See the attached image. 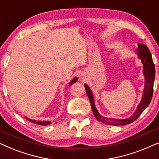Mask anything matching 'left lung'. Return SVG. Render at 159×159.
<instances>
[{
  "instance_id": "1",
  "label": "left lung",
  "mask_w": 159,
  "mask_h": 159,
  "mask_svg": "<svg viewBox=\"0 0 159 159\" xmlns=\"http://www.w3.org/2000/svg\"><path fill=\"white\" fill-rule=\"evenodd\" d=\"M137 52H138L139 58L142 61L143 64V74H144L145 76V88L144 92H143L144 93H143L140 103L139 104L138 108H137L136 111L129 119H108L101 116L95 106L94 99H93L92 92H91L90 88L87 84H84L87 95H88L89 99H90L91 108H92L94 116L101 122H103L108 125L114 126L128 125V124H130L135 121L151 103L153 93V84L154 79H155V65H154L153 59H152L151 52L149 51L148 47L145 44H142V43L138 44V50Z\"/></svg>"
}]
</instances>
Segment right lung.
<instances>
[{
	"instance_id": "right-lung-1",
	"label": "right lung",
	"mask_w": 159,
	"mask_h": 159,
	"mask_svg": "<svg viewBox=\"0 0 159 159\" xmlns=\"http://www.w3.org/2000/svg\"><path fill=\"white\" fill-rule=\"evenodd\" d=\"M77 77L74 78V79H73L72 80H71V82H70V84H69V85H71V84H72L73 83H75V82H77ZM25 118L27 119L28 121H31V122H32V123L37 124V125H44V126H45V125H50V124L51 123V121H35V120H32V119H28V118H27V117H25Z\"/></svg>"
}]
</instances>
